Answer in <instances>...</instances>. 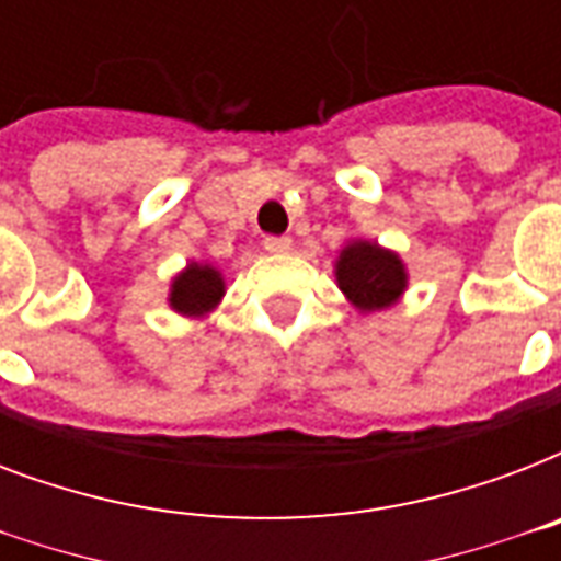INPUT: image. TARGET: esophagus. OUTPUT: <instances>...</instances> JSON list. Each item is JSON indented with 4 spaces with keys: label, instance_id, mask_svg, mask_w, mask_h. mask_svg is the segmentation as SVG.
<instances>
[{
    "label": "esophagus",
    "instance_id": "obj_1",
    "mask_svg": "<svg viewBox=\"0 0 561 561\" xmlns=\"http://www.w3.org/2000/svg\"><path fill=\"white\" fill-rule=\"evenodd\" d=\"M290 247H294V241H290L288 236H271V238H264V250L267 253H290Z\"/></svg>",
    "mask_w": 561,
    "mask_h": 561
}]
</instances>
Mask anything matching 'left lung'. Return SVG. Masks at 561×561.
I'll use <instances>...</instances> for the list:
<instances>
[{"instance_id": "obj_1", "label": "left lung", "mask_w": 561, "mask_h": 561, "mask_svg": "<svg viewBox=\"0 0 561 561\" xmlns=\"http://www.w3.org/2000/svg\"><path fill=\"white\" fill-rule=\"evenodd\" d=\"M337 285L360 311H381L399 299L408 273L396 253L369 241H355L337 259Z\"/></svg>"}]
</instances>
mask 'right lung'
Masks as SVG:
<instances>
[{
    "instance_id": "1",
    "label": "right lung",
    "mask_w": 561,
    "mask_h": 561,
    "mask_svg": "<svg viewBox=\"0 0 561 561\" xmlns=\"http://www.w3.org/2000/svg\"><path fill=\"white\" fill-rule=\"evenodd\" d=\"M224 297V279L220 273L209 264H188L171 285V308H178L180 314L197 317L206 314L215 302Z\"/></svg>"
}]
</instances>
